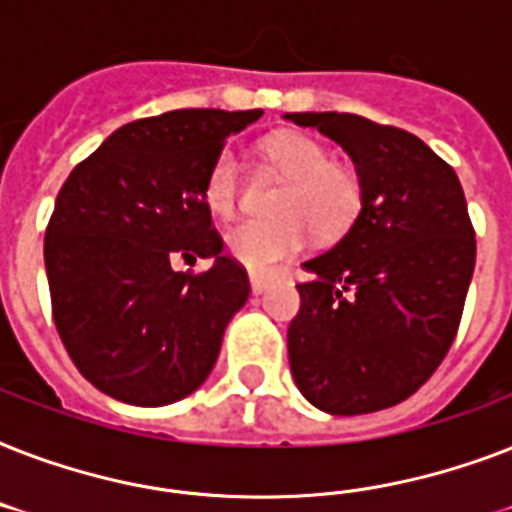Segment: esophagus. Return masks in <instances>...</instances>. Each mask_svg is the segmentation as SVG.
Listing matches in <instances>:
<instances>
[{
	"mask_svg": "<svg viewBox=\"0 0 512 512\" xmlns=\"http://www.w3.org/2000/svg\"><path fill=\"white\" fill-rule=\"evenodd\" d=\"M271 281L273 276H268V273H249V284H252V292H255V295H260V292H265V289L271 287Z\"/></svg>",
	"mask_w": 512,
	"mask_h": 512,
	"instance_id": "obj_1",
	"label": "esophagus"
}]
</instances>
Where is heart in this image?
I'll use <instances>...</instances> for the list:
<instances>
[{"label": "heart", "mask_w": 512, "mask_h": 512, "mask_svg": "<svg viewBox=\"0 0 512 512\" xmlns=\"http://www.w3.org/2000/svg\"><path fill=\"white\" fill-rule=\"evenodd\" d=\"M265 159L287 188L276 201L273 220H241L225 233V247L241 265L268 271L284 257L297 255L311 233L335 239L356 220L364 183L350 164L329 159V148L303 132H281L265 140ZM241 196V159L233 148L220 151L204 185L207 207L220 217L236 212Z\"/></svg>", "instance_id": "obj_1"}]
</instances>
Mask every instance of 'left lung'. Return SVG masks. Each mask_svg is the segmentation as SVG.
<instances>
[{"instance_id":"obj_1","label":"left lung","mask_w":512,"mask_h":512,"mask_svg":"<svg viewBox=\"0 0 512 512\" xmlns=\"http://www.w3.org/2000/svg\"><path fill=\"white\" fill-rule=\"evenodd\" d=\"M345 148L361 212L297 284L289 366L313 406L369 414L401 404L444 361L476 268V231L454 170L417 135L356 114H287Z\"/></svg>"}]
</instances>
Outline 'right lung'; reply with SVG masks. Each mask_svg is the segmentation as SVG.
I'll return each instance as SVG.
<instances>
[{"label":"right lung","mask_w":512,"mask_h":512,"mask_svg":"<svg viewBox=\"0 0 512 512\" xmlns=\"http://www.w3.org/2000/svg\"><path fill=\"white\" fill-rule=\"evenodd\" d=\"M260 116L183 108L124 124L60 188L44 233L52 319L76 369L106 396L164 406L212 372L249 279L223 255L204 185L225 138ZM175 254L216 263L183 274Z\"/></svg>","instance_id":"1"}]
</instances>
